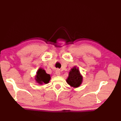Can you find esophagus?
I'll use <instances>...</instances> for the list:
<instances>
[{
	"instance_id": "34e87169",
	"label": "esophagus",
	"mask_w": 121,
	"mask_h": 121,
	"mask_svg": "<svg viewBox=\"0 0 121 121\" xmlns=\"http://www.w3.org/2000/svg\"><path fill=\"white\" fill-rule=\"evenodd\" d=\"M56 75L57 76H60V71L58 70V69H56Z\"/></svg>"
}]
</instances>
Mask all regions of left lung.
Masks as SVG:
<instances>
[{"label":"left lung","mask_w":121,"mask_h":121,"mask_svg":"<svg viewBox=\"0 0 121 121\" xmlns=\"http://www.w3.org/2000/svg\"><path fill=\"white\" fill-rule=\"evenodd\" d=\"M66 81L69 86L74 88H77L81 85L83 82V76L78 68L74 67L71 69Z\"/></svg>","instance_id":"obj_1"}]
</instances>
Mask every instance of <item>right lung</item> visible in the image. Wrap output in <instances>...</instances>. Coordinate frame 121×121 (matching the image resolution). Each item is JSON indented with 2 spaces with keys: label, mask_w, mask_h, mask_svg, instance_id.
<instances>
[{
  "label": "right lung",
  "mask_w": 121,
  "mask_h": 121,
  "mask_svg": "<svg viewBox=\"0 0 121 121\" xmlns=\"http://www.w3.org/2000/svg\"><path fill=\"white\" fill-rule=\"evenodd\" d=\"M50 79V75L47 74L44 69L41 68L38 69L35 78L36 82L40 84V85H43L44 84H46L48 83Z\"/></svg>",
  "instance_id": "obj_1"
}]
</instances>
